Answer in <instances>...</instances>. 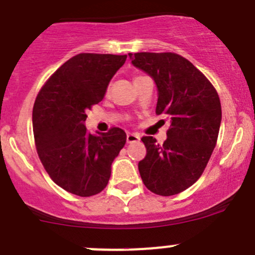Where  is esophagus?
Instances as JSON below:
<instances>
[{"label": "esophagus", "mask_w": 255, "mask_h": 255, "mask_svg": "<svg viewBox=\"0 0 255 255\" xmlns=\"http://www.w3.org/2000/svg\"><path fill=\"white\" fill-rule=\"evenodd\" d=\"M139 139L141 137L137 133H128L127 134V143H134V142H138Z\"/></svg>", "instance_id": "obj_1"}]
</instances>
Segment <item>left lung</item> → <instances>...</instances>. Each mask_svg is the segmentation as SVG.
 Segmentation results:
<instances>
[{
	"instance_id": "8db88e82",
	"label": "left lung",
	"mask_w": 255,
	"mask_h": 255,
	"mask_svg": "<svg viewBox=\"0 0 255 255\" xmlns=\"http://www.w3.org/2000/svg\"><path fill=\"white\" fill-rule=\"evenodd\" d=\"M132 64L154 80L156 114L171 120L163 144L143 137L147 154L139 161L142 181L149 191L171 196L203 175L218 141L220 99L215 88L187 59L173 52L128 54Z\"/></svg>"
}]
</instances>
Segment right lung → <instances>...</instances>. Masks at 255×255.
I'll return each mask as SVG.
<instances>
[{"instance_id": "obj_1", "label": "right lung", "mask_w": 255, "mask_h": 255, "mask_svg": "<svg viewBox=\"0 0 255 255\" xmlns=\"http://www.w3.org/2000/svg\"><path fill=\"white\" fill-rule=\"evenodd\" d=\"M127 55L78 54L64 63L37 94L32 128L40 161L51 180L78 196L107 186L112 162L125 147L121 128L90 134L87 109L103 99L109 82Z\"/></svg>"}]
</instances>
